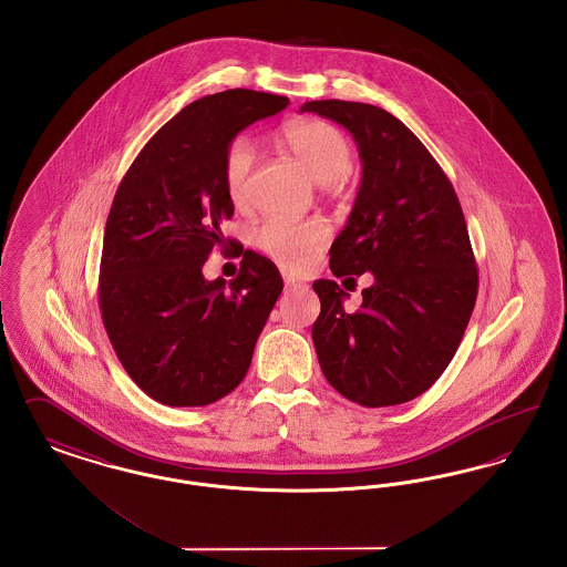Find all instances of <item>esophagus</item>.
Here are the masks:
<instances>
[{
    "instance_id": "34e87169",
    "label": "esophagus",
    "mask_w": 567,
    "mask_h": 567,
    "mask_svg": "<svg viewBox=\"0 0 567 567\" xmlns=\"http://www.w3.org/2000/svg\"><path fill=\"white\" fill-rule=\"evenodd\" d=\"M284 286H286V290H295V288H300V281L284 272Z\"/></svg>"
}]
</instances>
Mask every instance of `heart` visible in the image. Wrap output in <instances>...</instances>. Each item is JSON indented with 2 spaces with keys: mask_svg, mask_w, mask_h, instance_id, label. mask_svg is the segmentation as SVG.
I'll use <instances>...</instances> for the list:
<instances>
[{
  "mask_svg": "<svg viewBox=\"0 0 567 567\" xmlns=\"http://www.w3.org/2000/svg\"><path fill=\"white\" fill-rule=\"evenodd\" d=\"M284 147L290 151L313 181L337 185L352 171L354 150L348 136L327 121L307 120L292 123L281 134ZM256 164V150L249 138L237 136L224 153V187L235 205H243L249 189V177ZM328 226L320 219L288 221L270 217L254 228V245L286 269L307 267L327 245Z\"/></svg>",
  "mask_w": 567,
  "mask_h": 567,
  "instance_id": "b5f03b06",
  "label": "heart"
}]
</instances>
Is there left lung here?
Listing matches in <instances>:
<instances>
[{
    "label": "left lung",
    "instance_id": "obj_1",
    "mask_svg": "<svg viewBox=\"0 0 567 567\" xmlns=\"http://www.w3.org/2000/svg\"><path fill=\"white\" fill-rule=\"evenodd\" d=\"M302 113L337 121L357 141L362 181L330 247L334 277L371 272L354 313L337 281L318 279L311 328L328 384L364 408L416 399L446 371L477 297L476 258L461 203L433 155L384 109L313 100Z\"/></svg>",
    "mask_w": 567,
    "mask_h": 567
}]
</instances>
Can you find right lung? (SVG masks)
I'll use <instances>...</instances> for the list:
<instances>
[{
	"mask_svg": "<svg viewBox=\"0 0 567 567\" xmlns=\"http://www.w3.org/2000/svg\"><path fill=\"white\" fill-rule=\"evenodd\" d=\"M288 104L265 91L205 95L162 125L121 179L97 302L123 369L164 405L203 408L239 386L284 290L277 267L249 249L230 284L207 281L203 267L226 245L221 221L235 213L224 153Z\"/></svg>",
	"mask_w": 567,
	"mask_h": 567,
	"instance_id": "right-lung-1",
	"label": "right lung"
}]
</instances>
